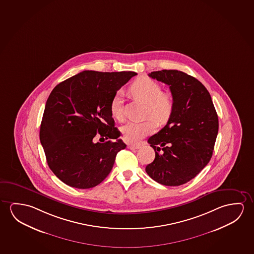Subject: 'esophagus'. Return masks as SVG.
<instances>
[{
  "label": "esophagus",
  "mask_w": 254,
  "mask_h": 254,
  "mask_svg": "<svg viewBox=\"0 0 254 254\" xmlns=\"http://www.w3.org/2000/svg\"><path fill=\"white\" fill-rule=\"evenodd\" d=\"M127 148L129 149H138V148H141V144H128Z\"/></svg>",
  "instance_id": "obj_1"
}]
</instances>
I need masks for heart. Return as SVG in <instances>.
Returning <instances> with one entry per match:
<instances>
[{"instance_id": "obj_1", "label": "heart", "mask_w": 254, "mask_h": 254, "mask_svg": "<svg viewBox=\"0 0 254 254\" xmlns=\"http://www.w3.org/2000/svg\"><path fill=\"white\" fill-rule=\"evenodd\" d=\"M129 91L134 98L147 103V116H151L146 121H129L121 127L125 140L136 142L155 132L156 121L161 125L168 122L174 112L175 102L172 94L162 91L158 82L145 76L135 79L129 87ZM111 113L119 121L124 119L120 93L115 94L112 99Z\"/></svg>"}]
</instances>
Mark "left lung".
<instances>
[{
	"label": "left lung",
	"instance_id": "left-lung-1",
	"mask_svg": "<svg viewBox=\"0 0 254 254\" xmlns=\"http://www.w3.org/2000/svg\"><path fill=\"white\" fill-rule=\"evenodd\" d=\"M148 76L170 86L175 108L164 128L148 138L156 157L145 170L157 183L178 187L192 180L210 161L218 116L209 92L191 75L164 69Z\"/></svg>",
	"mask_w": 254,
	"mask_h": 254
}]
</instances>
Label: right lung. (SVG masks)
<instances>
[{
    "instance_id": "1",
    "label": "right lung",
    "mask_w": 254,
    "mask_h": 254,
    "mask_svg": "<svg viewBox=\"0 0 254 254\" xmlns=\"http://www.w3.org/2000/svg\"><path fill=\"white\" fill-rule=\"evenodd\" d=\"M136 74L132 71H82L52 90L39 139L49 168L63 183L88 189L101 183L111 172L117 153L127 147L114 127L111 102ZM96 136L103 142L95 143Z\"/></svg>"
}]
</instances>
